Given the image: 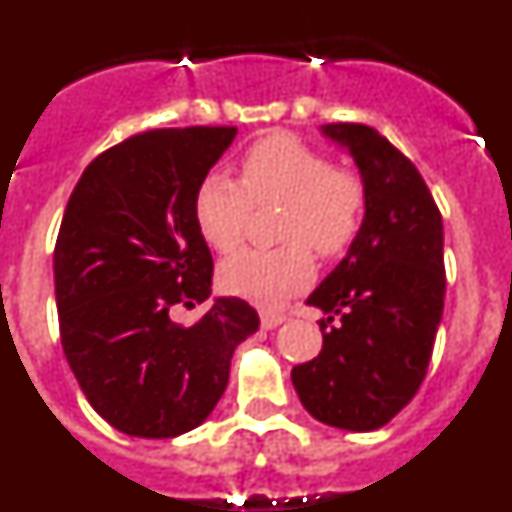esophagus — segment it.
<instances>
[{
  "label": "esophagus",
  "mask_w": 512,
  "mask_h": 512,
  "mask_svg": "<svg viewBox=\"0 0 512 512\" xmlns=\"http://www.w3.org/2000/svg\"><path fill=\"white\" fill-rule=\"evenodd\" d=\"M284 320H287V315L279 310H261V328L271 330L277 328V325H282Z\"/></svg>",
  "instance_id": "34e87169"
}]
</instances>
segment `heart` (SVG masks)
Here are the masks:
<instances>
[{
  "instance_id": "heart-1",
  "label": "heart",
  "mask_w": 512,
  "mask_h": 512,
  "mask_svg": "<svg viewBox=\"0 0 512 512\" xmlns=\"http://www.w3.org/2000/svg\"><path fill=\"white\" fill-rule=\"evenodd\" d=\"M256 207L282 205L269 251H241L220 266L225 292L253 302H279L310 284L315 259H341L359 238L369 210L364 176L333 166L318 148L295 135H269L241 158V182L212 171L194 189V225L210 248L241 246Z\"/></svg>"
}]
</instances>
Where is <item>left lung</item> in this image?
Here are the masks:
<instances>
[{"label":"left lung","mask_w":512,"mask_h":512,"mask_svg":"<svg viewBox=\"0 0 512 512\" xmlns=\"http://www.w3.org/2000/svg\"><path fill=\"white\" fill-rule=\"evenodd\" d=\"M323 133L354 156L369 210L346 259L307 297L328 315L323 348L292 369V384L320 423L377 431L413 400L431 364L446 295L443 223L420 171L384 135L359 122Z\"/></svg>","instance_id":"obj_1"}]
</instances>
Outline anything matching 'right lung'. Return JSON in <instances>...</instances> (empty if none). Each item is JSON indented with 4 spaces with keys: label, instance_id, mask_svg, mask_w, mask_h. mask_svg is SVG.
Segmentation results:
<instances>
[{
    "label": "right lung",
    "instance_id": "1",
    "mask_svg": "<svg viewBox=\"0 0 512 512\" xmlns=\"http://www.w3.org/2000/svg\"><path fill=\"white\" fill-rule=\"evenodd\" d=\"M230 125L130 135L84 169L53 251L61 346L89 405L138 438L192 431L228 387L259 312L220 297L194 325L171 307L210 297L212 253L194 189L233 143Z\"/></svg>",
    "mask_w": 512,
    "mask_h": 512
}]
</instances>
